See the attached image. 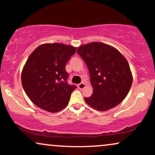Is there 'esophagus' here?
<instances>
[{
  "label": "esophagus",
  "instance_id": "1",
  "mask_svg": "<svg viewBox=\"0 0 155 155\" xmlns=\"http://www.w3.org/2000/svg\"><path fill=\"white\" fill-rule=\"evenodd\" d=\"M78 88H79V89H84L85 87H86V84H85V83H84V82L81 83V84L78 85Z\"/></svg>",
  "mask_w": 155,
  "mask_h": 155
}]
</instances>
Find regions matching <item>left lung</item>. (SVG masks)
I'll return each mask as SVG.
<instances>
[{"mask_svg": "<svg viewBox=\"0 0 155 155\" xmlns=\"http://www.w3.org/2000/svg\"><path fill=\"white\" fill-rule=\"evenodd\" d=\"M77 53L88 67L92 95L84 97L95 110L107 111L118 105L128 95L133 76L128 61L115 48L100 42L81 45Z\"/></svg>", "mask_w": 155, "mask_h": 155, "instance_id": "left-lung-1", "label": "left lung"}]
</instances>
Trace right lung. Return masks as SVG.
<instances>
[{
  "instance_id": "right-lung-1",
  "label": "right lung",
  "mask_w": 155,
  "mask_h": 155,
  "mask_svg": "<svg viewBox=\"0 0 155 155\" xmlns=\"http://www.w3.org/2000/svg\"><path fill=\"white\" fill-rule=\"evenodd\" d=\"M77 48L62 43H44L28 58L21 71V84L34 104L49 112L62 110L69 103L75 86L67 84V62Z\"/></svg>"
}]
</instances>
